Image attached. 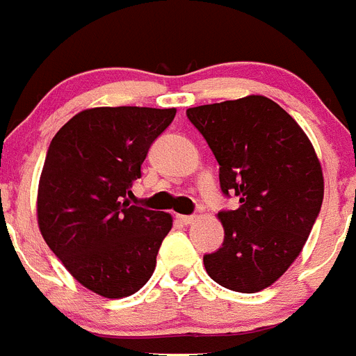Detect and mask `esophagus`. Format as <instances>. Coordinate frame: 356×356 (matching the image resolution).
<instances>
[{
  "label": "esophagus",
  "instance_id": "1",
  "mask_svg": "<svg viewBox=\"0 0 356 356\" xmlns=\"http://www.w3.org/2000/svg\"><path fill=\"white\" fill-rule=\"evenodd\" d=\"M196 216H178V221L184 222V225H193V222H196Z\"/></svg>",
  "mask_w": 356,
  "mask_h": 356
}]
</instances>
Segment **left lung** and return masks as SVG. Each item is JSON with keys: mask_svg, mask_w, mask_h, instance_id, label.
<instances>
[{"mask_svg": "<svg viewBox=\"0 0 356 356\" xmlns=\"http://www.w3.org/2000/svg\"><path fill=\"white\" fill-rule=\"evenodd\" d=\"M219 162L222 193L237 210L219 212L225 242L203 257L210 278L259 292L287 271L312 232L325 194L323 168L303 128L266 96L187 108Z\"/></svg>", "mask_w": 356, "mask_h": 356, "instance_id": "1", "label": "left lung"}]
</instances>
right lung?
<instances>
[{"label":"right lung","mask_w":356,"mask_h":356,"mask_svg":"<svg viewBox=\"0 0 356 356\" xmlns=\"http://www.w3.org/2000/svg\"><path fill=\"white\" fill-rule=\"evenodd\" d=\"M176 108L96 106L56 131L40 172L37 222L71 276L96 294L119 300L146 285L168 212L130 205L131 185L151 143Z\"/></svg>","instance_id":"1"}]
</instances>
